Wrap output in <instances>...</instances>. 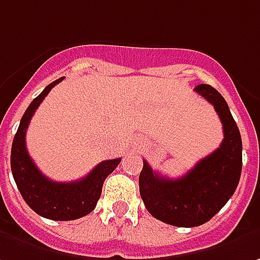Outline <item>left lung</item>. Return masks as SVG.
<instances>
[{"mask_svg":"<svg viewBox=\"0 0 260 260\" xmlns=\"http://www.w3.org/2000/svg\"><path fill=\"white\" fill-rule=\"evenodd\" d=\"M219 115L224 138L210 155L181 178H167L144 161L139 192L147 210L171 226L196 228L207 223L229 202L242 173V138L224 98L210 85L194 89Z\"/></svg>","mask_w":260,"mask_h":260,"instance_id":"left-lung-1","label":"left lung"}]
</instances>
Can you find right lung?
<instances>
[{
  "label": "right lung",
  "mask_w": 260,
  "mask_h": 260,
  "mask_svg": "<svg viewBox=\"0 0 260 260\" xmlns=\"http://www.w3.org/2000/svg\"><path fill=\"white\" fill-rule=\"evenodd\" d=\"M63 77L46 86L27 108L11 147V171L14 181L32 210L50 220H76L89 214L96 207L102 194L103 181L121 162V158L106 159L94 167L85 178L72 183H57L47 178L36 167L25 147V132L36 109Z\"/></svg>",
  "instance_id": "right-lung-1"
}]
</instances>
